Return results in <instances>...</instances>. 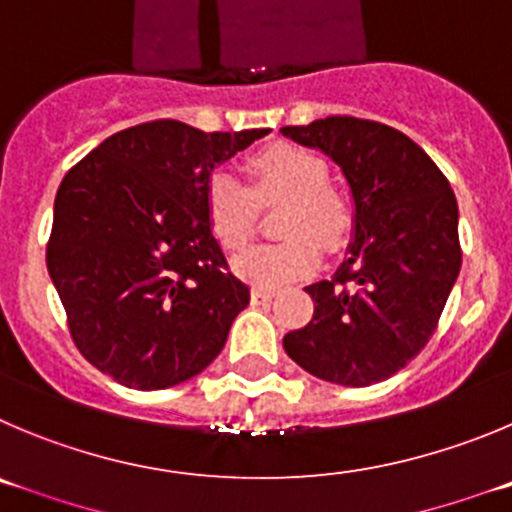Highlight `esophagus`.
<instances>
[{
  "mask_svg": "<svg viewBox=\"0 0 512 512\" xmlns=\"http://www.w3.org/2000/svg\"><path fill=\"white\" fill-rule=\"evenodd\" d=\"M252 303L255 305H260V303H267V300H272L275 298V290H267V288H255L252 290Z\"/></svg>",
  "mask_w": 512,
  "mask_h": 512,
  "instance_id": "esophagus-1",
  "label": "esophagus"
}]
</instances>
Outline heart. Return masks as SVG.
Here are the masks:
<instances>
[{
  "mask_svg": "<svg viewBox=\"0 0 512 512\" xmlns=\"http://www.w3.org/2000/svg\"><path fill=\"white\" fill-rule=\"evenodd\" d=\"M255 191L232 171H214L204 186V212L224 250H240L255 229L257 199L285 197L280 242H262L234 257V272L260 288L310 278L321 267V245L338 247L348 234V212L328 189V166L308 148L280 143L252 159Z\"/></svg>",
  "mask_w": 512,
  "mask_h": 512,
  "instance_id": "obj_1",
  "label": "heart"
}]
</instances>
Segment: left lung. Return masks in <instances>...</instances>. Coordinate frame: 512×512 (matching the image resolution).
<instances>
[{
  "label": "left lung",
  "mask_w": 512,
  "mask_h": 512,
  "mask_svg": "<svg viewBox=\"0 0 512 512\" xmlns=\"http://www.w3.org/2000/svg\"><path fill=\"white\" fill-rule=\"evenodd\" d=\"M283 136L328 156L353 202L346 257L305 288L313 321L283 338L285 353L315 379L379 384L427 346L455 288L457 199L422 148L384 123L328 116Z\"/></svg>",
  "instance_id": "1"
}]
</instances>
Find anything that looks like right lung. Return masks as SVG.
Returning a JSON list of instances; mask_svg holds the SVG:
<instances>
[{
  "label": "right lung",
  "instance_id": "add662e5",
  "mask_svg": "<svg viewBox=\"0 0 512 512\" xmlns=\"http://www.w3.org/2000/svg\"><path fill=\"white\" fill-rule=\"evenodd\" d=\"M267 133L141 123L65 174L47 272L75 346L95 369L156 391L194 379L219 356L250 288L227 272L204 186L214 166Z\"/></svg>",
  "mask_w": 512,
  "mask_h": 512
}]
</instances>
